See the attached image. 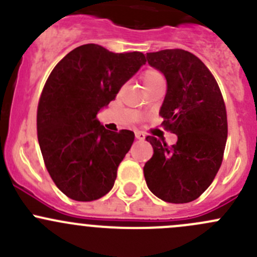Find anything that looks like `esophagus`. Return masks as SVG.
Masks as SVG:
<instances>
[{
	"label": "esophagus",
	"instance_id": "obj_1",
	"mask_svg": "<svg viewBox=\"0 0 257 257\" xmlns=\"http://www.w3.org/2000/svg\"><path fill=\"white\" fill-rule=\"evenodd\" d=\"M136 138L139 139V141H144L145 139L144 133H142V132H136Z\"/></svg>",
	"mask_w": 257,
	"mask_h": 257
}]
</instances>
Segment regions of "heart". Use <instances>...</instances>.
<instances>
[{"label": "heart", "instance_id": "1", "mask_svg": "<svg viewBox=\"0 0 257 257\" xmlns=\"http://www.w3.org/2000/svg\"><path fill=\"white\" fill-rule=\"evenodd\" d=\"M142 80L144 83V87L148 88L158 82H164V78H163V74L157 69H147L142 73Z\"/></svg>", "mask_w": 257, "mask_h": 257}]
</instances>
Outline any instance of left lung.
Instances as JSON below:
<instances>
[{"instance_id": "left-lung-1", "label": "left lung", "mask_w": 257, "mask_h": 257, "mask_svg": "<svg viewBox=\"0 0 257 257\" xmlns=\"http://www.w3.org/2000/svg\"><path fill=\"white\" fill-rule=\"evenodd\" d=\"M147 61L167 78L159 115L178 142L169 147L163 139L145 138L154 150L144 165L145 181L167 203H190L209 188L221 167L227 138L224 98L208 67L190 52L163 49L147 53Z\"/></svg>"}]
</instances>
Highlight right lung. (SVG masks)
Here are the masks:
<instances>
[{"instance_id": "add662e5", "label": "right lung", "mask_w": 257, "mask_h": 257, "mask_svg": "<svg viewBox=\"0 0 257 257\" xmlns=\"http://www.w3.org/2000/svg\"><path fill=\"white\" fill-rule=\"evenodd\" d=\"M147 59L142 52L113 53L83 45L51 72L37 108V137L57 188L77 201H93L113 188L119 164L134 142L132 131H107L97 114Z\"/></svg>"}]
</instances>
